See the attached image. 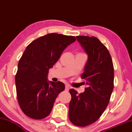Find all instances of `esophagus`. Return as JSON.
<instances>
[{
  "mask_svg": "<svg viewBox=\"0 0 132 132\" xmlns=\"http://www.w3.org/2000/svg\"><path fill=\"white\" fill-rule=\"evenodd\" d=\"M65 90H66V91H69V86H68V85L66 86V87H65Z\"/></svg>",
  "mask_w": 132,
  "mask_h": 132,
  "instance_id": "esophagus-1",
  "label": "esophagus"
}]
</instances>
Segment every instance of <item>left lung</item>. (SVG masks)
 Masks as SVG:
<instances>
[{"label":"left lung","mask_w":132,"mask_h":132,"mask_svg":"<svg viewBox=\"0 0 132 132\" xmlns=\"http://www.w3.org/2000/svg\"><path fill=\"white\" fill-rule=\"evenodd\" d=\"M76 38L88 57L81 75L87 87L79 94L69 90V119L76 126L86 127L97 120L108 105L114 72L109 52L97 38L78 36Z\"/></svg>","instance_id":"obj_1"}]
</instances>
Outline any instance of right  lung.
Wrapping results in <instances>:
<instances>
[{"label": "right lung", "mask_w": 132, "mask_h": 132, "mask_svg": "<svg viewBox=\"0 0 132 132\" xmlns=\"http://www.w3.org/2000/svg\"><path fill=\"white\" fill-rule=\"evenodd\" d=\"M76 40L75 37L53 33L38 38L27 46L15 76L18 102L26 116L42 119L51 113L65 85L60 81H48V71L65 48Z\"/></svg>", "instance_id": "add662e5"}]
</instances>
